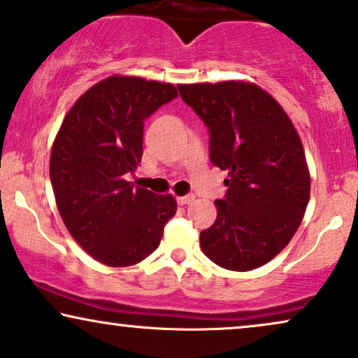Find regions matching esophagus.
Segmentation results:
<instances>
[{"mask_svg": "<svg viewBox=\"0 0 358 358\" xmlns=\"http://www.w3.org/2000/svg\"><path fill=\"white\" fill-rule=\"evenodd\" d=\"M194 201H196V197L190 194V196H184V197H178V203L179 206H189V203H192Z\"/></svg>", "mask_w": 358, "mask_h": 358, "instance_id": "esophagus-1", "label": "esophagus"}]
</instances>
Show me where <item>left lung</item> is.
I'll return each instance as SVG.
<instances>
[{
  "instance_id": "obj_1",
  "label": "left lung",
  "mask_w": 358,
  "mask_h": 358,
  "mask_svg": "<svg viewBox=\"0 0 358 358\" xmlns=\"http://www.w3.org/2000/svg\"><path fill=\"white\" fill-rule=\"evenodd\" d=\"M210 133V161L229 173L201 248L225 270L263 266L289 243L309 202L303 143L282 106L257 83L178 85Z\"/></svg>"
}]
</instances>
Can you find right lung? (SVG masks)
<instances>
[{
	"instance_id": "right-lung-1",
	"label": "right lung",
	"mask_w": 358,
	"mask_h": 358,
	"mask_svg": "<svg viewBox=\"0 0 358 358\" xmlns=\"http://www.w3.org/2000/svg\"><path fill=\"white\" fill-rule=\"evenodd\" d=\"M178 96L173 83L111 76L90 87L60 124L50 184L69 234L96 262L131 266L159 247L178 203L124 179L143 156L145 120Z\"/></svg>"
}]
</instances>
